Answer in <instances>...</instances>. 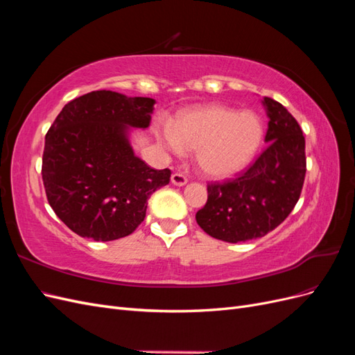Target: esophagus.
Returning a JSON list of instances; mask_svg holds the SVG:
<instances>
[{"label": "esophagus", "mask_w": 355, "mask_h": 355, "mask_svg": "<svg viewBox=\"0 0 355 355\" xmlns=\"http://www.w3.org/2000/svg\"><path fill=\"white\" fill-rule=\"evenodd\" d=\"M187 182H188L187 176H184L182 173L171 175V184L176 185V187H184V185H187Z\"/></svg>", "instance_id": "obj_1"}]
</instances>
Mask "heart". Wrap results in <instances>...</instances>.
<instances>
[{"label": "heart", "instance_id": "1", "mask_svg": "<svg viewBox=\"0 0 355 355\" xmlns=\"http://www.w3.org/2000/svg\"><path fill=\"white\" fill-rule=\"evenodd\" d=\"M154 136L171 154L196 151L197 164L207 176L227 178L239 173L259 151L263 124L252 111L211 103L180 112L173 124H157Z\"/></svg>", "mask_w": 355, "mask_h": 355}]
</instances>
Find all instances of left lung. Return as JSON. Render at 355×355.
Masks as SVG:
<instances>
[{"label":"left lung","mask_w":355,"mask_h":355,"mask_svg":"<svg viewBox=\"0 0 355 355\" xmlns=\"http://www.w3.org/2000/svg\"><path fill=\"white\" fill-rule=\"evenodd\" d=\"M266 149L243 175L207 187V202L197 211L210 237L243 243L275 230L296 206L304 187L306 158L302 130L282 103L263 98Z\"/></svg>","instance_id":"obj_1"}]
</instances>
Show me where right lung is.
I'll use <instances>...</instances> for the list:
<instances>
[{
  "label": "right lung",
  "instance_id": "add662e5",
  "mask_svg": "<svg viewBox=\"0 0 355 355\" xmlns=\"http://www.w3.org/2000/svg\"><path fill=\"white\" fill-rule=\"evenodd\" d=\"M155 101L98 90L71 101L46 135L42 182L58 218L80 237L112 241L145 219L148 198L170 182L135 155L130 128H146Z\"/></svg>",
  "mask_w": 355,
  "mask_h": 355
}]
</instances>
